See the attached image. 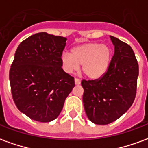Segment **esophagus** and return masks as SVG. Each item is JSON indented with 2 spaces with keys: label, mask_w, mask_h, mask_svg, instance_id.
Wrapping results in <instances>:
<instances>
[{
  "label": "esophagus",
  "mask_w": 148,
  "mask_h": 148,
  "mask_svg": "<svg viewBox=\"0 0 148 148\" xmlns=\"http://www.w3.org/2000/svg\"><path fill=\"white\" fill-rule=\"evenodd\" d=\"M74 82H75L76 85H79V84L81 83V81L79 80L78 78H75V79H74Z\"/></svg>",
  "instance_id": "1"
}]
</instances>
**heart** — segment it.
Wrapping results in <instances>:
<instances>
[{"label": "heart", "mask_w": 148, "mask_h": 148, "mask_svg": "<svg viewBox=\"0 0 148 148\" xmlns=\"http://www.w3.org/2000/svg\"><path fill=\"white\" fill-rule=\"evenodd\" d=\"M112 59V50L106 44L86 42L74 47L70 54H63L62 66L66 73L71 74L82 65L83 74L91 79H97L106 74Z\"/></svg>", "instance_id": "b5f03b06"}]
</instances>
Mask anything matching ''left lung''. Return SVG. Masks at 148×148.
<instances>
[{
    "mask_svg": "<svg viewBox=\"0 0 148 148\" xmlns=\"http://www.w3.org/2000/svg\"><path fill=\"white\" fill-rule=\"evenodd\" d=\"M114 55L106 74L95 80L82 81L84 109L90 121L105 125L116 121L130 108L136 96L139 65L133 50L110 36Z\"/></svg>",
    "mask_w": 148,
    "mask_h": 148,
    "instance_id": "obj_1",
    "label": "left lung"
}]
</instances>
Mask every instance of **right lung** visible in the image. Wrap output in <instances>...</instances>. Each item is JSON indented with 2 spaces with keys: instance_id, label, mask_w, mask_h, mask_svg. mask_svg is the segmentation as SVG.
<instances>
[{
  "instance_id": "1",
  "label": "right lung",
  "mask_w": 148,
  "mask_h": 148,
  "mask_svg": "<svg viewBox=\"0 0 148 148\" xmlns=\"http://www.w3.org/2000/svg\"><path fill=\"white\" fill-rule=\"evenodd\" d=\"M66 38L39 32L18 46L9 71L12 96L18 109L39 122L58 117L75 86L62 68Z\"/></svg>"
}]
</instances>
